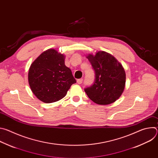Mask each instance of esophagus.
<instances>
[{
  "mask_svg": "<svg viewBox=\"0 0 158 158\" xmlns=\"http://www.w3.org/2000/svg\"><path fill=\"white\" fill-rule=\"evenodd\" d=\"M82 81H83V79H77V84H82Z\"/></svg>",
  "mask_w": 158,
  "mask_h": 158,
  "instance_id": "1",
  "label": "esophagus"
}]
</instances>
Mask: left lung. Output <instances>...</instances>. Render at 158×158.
Wrapping results in <instances>:
<instances>
[{"label": "left lung", "mask_w": 158, "mask_h": 158, "mask_svg": "<svg viewBox=\"0 0 158 158\" xmlns=\"http://www.w3.org/2000/svg\"><path fill=\"white\" fill-rule=\"evenodd\" d=\"M95 73L93 85L84 91L96 104H109L121 96L125 87L126 73L122 65L110 54L99 51L87 56Z\"/></svg>", "instance_id": "left-lung-1"}]
</instances>
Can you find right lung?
<instances>
[{
	"label": "right lung",
	"instance_id": "right-lung-1",
	"mask_svg": "<svg viewBox=\"0 0 158 158\" xmlns=\"http://www.w3.org/2000/svg\"><path fill=\"white\" fill-rule=\"evenodd\" d=\"M28 79L34 94L46 103L62 99L76 82L71 69L65 65L64 56L54 49L44 51L32 62Z\"/></svg>",
	"mask_w": 158,
	"mask_h": 158
}]
</instances>
